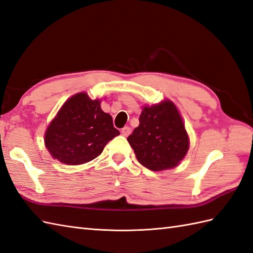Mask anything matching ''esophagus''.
I'll list each match as a JSON object with an SVG mask.
<instances>
[{
  "instance_id": "34e87169",
  "label": "esophagus",
  "mask_w": 253,
  "mask_h": 253,
  "mask_svg": "<svg viewBox=\"0 0 253 253\" xmlns=\"http://www.w3.org/2000/svg\"><path fill=\"white\" fill-rule=\"evenodd\" d=\"M121 132H122V134H123V136H124V137H128L129 134H130V132H131V129L129 128L128 126H126V127H124V128L122 129Z\"/></svg>"
}]
</instances>
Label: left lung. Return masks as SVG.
<instances>
[{
    "label": "left lung",
    "instance_id": "obj_1",
    "mask_svg": "<svg viewBox=\"0 0 253 253\" xmlns=\"http://www.w3.org/2000/svg\"><path fill=\"white\" fill-rule=\"evenodd\" d=\"M139 126L127 138L138 162L153 171L177 167L190 149L183 119L171 100L144 104Z\"/></svg>",
    "mask_w": 253,
    "mask_h": 253
}]
</instances>
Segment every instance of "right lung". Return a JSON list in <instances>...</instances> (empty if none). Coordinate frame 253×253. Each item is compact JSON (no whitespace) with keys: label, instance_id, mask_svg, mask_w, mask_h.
I'll return each mask as SVG.
<instances>
[{"label":"right lung","instance_id":"add662e5","mask_svg":"<svg viewBox=\"0 0 253 253\" xmlns=\"http://www.w3.org/2000/svg\"><path fill=\"white\" fill-rule=\"evenodd\" d=\"M119 134L112 116L101 109V99L82 91L61 105L46 128L44 143L54 160L75 166L99 156Z\"/></svg>","mask_w":253,"mask_h":253}]
</instances>
